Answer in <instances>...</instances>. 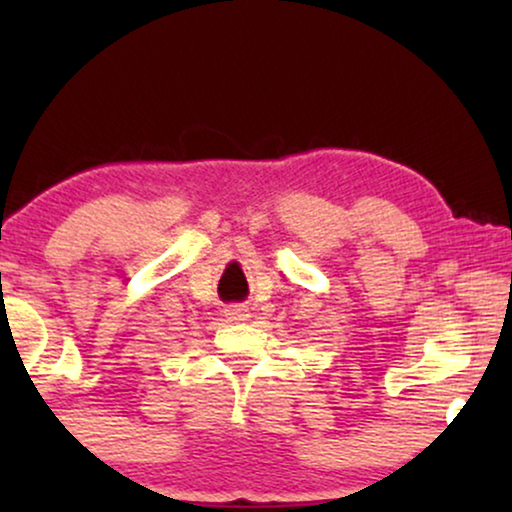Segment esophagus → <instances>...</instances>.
I'll list each match as a JSON object with an SVG mask.
<instances>
[{
	"label": "esophagus",
	"instance_id": "obj_1",
	"mask_svg": "<svg viewBox=\"0 0 512 512\" xmlns=\"http://www.w3.org/2000/svg\"><path fill=\"white\" fill-rule=\"evenodd\" d=\"M226 317H228V321H244L249 317V310L244 305H230V307H226Z\"/></svg>",
	"mask_w": 512,
	"mask_h": 512
}]
</instances>
